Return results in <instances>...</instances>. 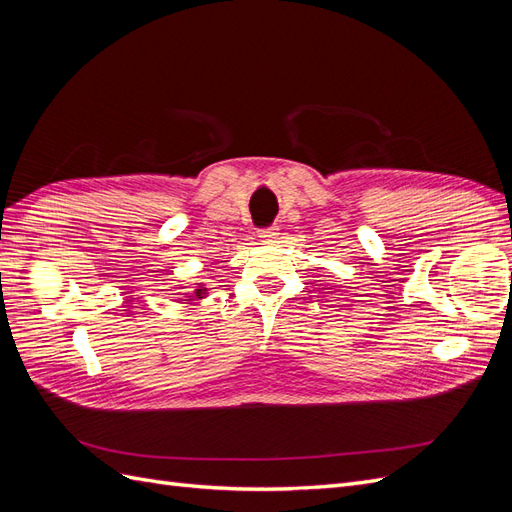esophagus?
Here are the masks:
<instances>
[{
	"label": "esophagus",
	"instance_id": "esophagus-1",
	"mask_svg": "<svg viewBox=\"0 0 512 512\" xmlns=\"http://www.w3.org/2000/svg\"><path fill=\"white\" fill-rule=\"evenodd\" d=\"M280 228L277 226H271V228H262L260 232H258V237L262 239V241H267V243H271L273 239H277V235H280V232H277Z\"/></svg>",
	"mask_w": 512,
	"mask_h": 512
}]
</instances>
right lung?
<instances>
[{
	"instance_id": "1",
	"label": "right lung",
	"mask_w": 512,
	"mask_h": 512,
	"mask_svg": "<svg viewBox=\"0 0 512 512\" xmlns=\"http://www.w3.org/2000/svg\"><path fill=\"white\" fill-rule=\"evenodd\" d=\"M207 297V288L203 286V284H198L196 288H194V294H192V297L190 299H185V301H200V299H205Z\"/></svg>"
}]
</instances>
